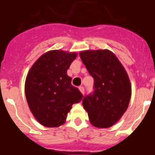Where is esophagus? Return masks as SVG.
<instances>
[{"instance_id":"1","label":"esophagus","mask_w":155,"mask_h":155,"mask_svg":"<svg viewBox=\"0 0 155 155\" xmlns=\"http://www.w3.org/2000/svg\"><path fill=\"white\" fill-rule=\"evenodd\" d=\"M78 88H79V90H80L82 94H84V87H82V86H80V87H79Z\"/></svg>"}]
</instances>
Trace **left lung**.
Listing matches in <instances>:
<instances>
[{
    "label": "left lung",
    "instance_id": "left-lung-1",
    "mask_svg": "<svg viewBox=\"0 0 155 155\" xmlns=\"http://www.w3.org/2000/svg\"><path fill=\"white\" fill-rule=\"evenodd\" d=\"M83 64L94 78V92L82 105L90 123L98 128H109L120 120L128 108L131 84L124 66L109 50L80 53Z\"/></svg>",
    "mask_w": 155,
    "mask_h": 155
}]
</instances>
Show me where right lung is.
<instances>
[{
    "label": "right lung",
    "mask_w": 155,
    "mask_h": 155,
    "mask_svg": "<svg viewBox=\"0 0 155 155\" xmlns=\"http://www.w3.org/2000/svg\"><path fill=\"white\" fill-rule=\"evenodd\" d=\"M77 56L76 53L50 50L42 54L28 71L25 84L27 102L35 120L44 127L64 124L72 105L83 98L67 74Z\"/></svg>",
    "instance_id": "add662e5"
}]
</instances>
